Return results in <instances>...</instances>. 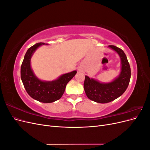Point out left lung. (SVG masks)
<instances>
[{"label":"left lung","mask_w":150,"mask_h":150,"mask_svg":"<svg viewBox=\"0 0 150 150\" xmlns=\"http://www.w3.org/2000/svg\"><path fill=\"white\" fill-rule=\"evenodd\" d=\"M109 47L118 53L121 57L122 67L120 76L110 83L103 84L86 76L84 82L86 96L99 103H110L121 96L128 88L131 78L130 66L124 51L113 45Z\"/></svg>","instance_id":"left-lung-1"}]
</instances>
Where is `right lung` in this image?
<instances>
[{
  "instance_id": "add662e5",
  "label": "right lung",
  "mask_w": 150,
  "mask_h": 150,
  "mask_svg": "<svg viewBox=\"0 0 150 150\" xmlns=\"http://www.w3.org/2000/svg\"><path fill=\"white\" fill-rule=\"evenodd\" d=\"M39 42L29 47L26 52L21 68V77L27 93L29 96L39 102L49 103L59 99L64 94L68 82L76 74L74 71L63 74L57 80L51 82L40 81L34 74L30 67V58L35 50L40 45Z\"/></svg>"
}]
</instances>
